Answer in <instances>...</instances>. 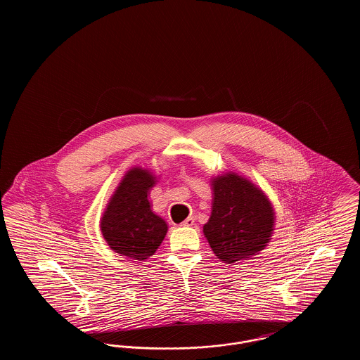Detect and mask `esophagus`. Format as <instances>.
<instances>
[{
  "label": "esophagus",
  "mask_w": 360,
  "mask_h": 360,
  "mask_svg": "<svg viewBox=\"0 0 360 360\" xmlns=\"http://www.w3.org/2000/svg\"><path fill=\"white\" fill-rule=\"evenodd\" d=\"M191 225H194V217H188V219L182 223V226H191Z\"/></svg>",
  "instance_id": "obj_1"
}]
</instances>
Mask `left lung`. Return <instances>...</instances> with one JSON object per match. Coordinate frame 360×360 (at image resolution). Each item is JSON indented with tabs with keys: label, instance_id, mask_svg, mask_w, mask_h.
I'll list each match as a JSON object with an SVG mask.
<instances>
[{
	"label": "left lung",
	"instance_id": "1",
	"mask_svg": "<svg viewBox=\"0 0 360 360\" xmlns=\"http://www.w3.org/2000/svg\"><path fill=\"white\" fill-rule=\"evenodd\" d=\"M212 213L204 235L225 264L247 260L263 251L274 233L270 198L252 181L235 172L210 178Z\"/></svg>",
	"mask_w": 360,
	"mask_h": 360
}]
</instances>
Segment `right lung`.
Returning a JSON list of instances; mask_svg holds the SVG:
<instances>
[{
  "label": "right lung",
  "mask_w": 360,
  "mask_h": 360,
  "mask_svg": "<svg viewBox=\"0 0 360 360\" xmlns=\"http://www.w3.org/2000/svg\"><path fill=\"white\" fill-rule=\"evenodd\" d=\"M158 176L135 166L124 174L103 210L100 229L109 248L137 262L153 257L167 233V223L153 212L150 191Z\"/></svg>",
  "instance_id": "obj_1"
}]
</instances>
